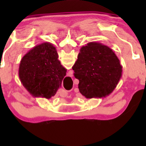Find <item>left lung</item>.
I'll list each match as a JSON object with an SVG mask.
<instances>
[{
  "instance_id": "obj_1",
  "label": "left lung",
  "mask_w": 146,
  "mask_h": 146,
  "mask_svg": "<svg viewBox=\"0 0 146 146\" xmlns=\"http://www.w3.org/2000/svg\"><path fill=\"white\" fill-rule=\"evenodd\" d=\"M72 69L79 80L80 92L87 99L106 97L114 91L122 76L116 55L99 42H89L81 47Z\"/></svg>"
}]
</instances>
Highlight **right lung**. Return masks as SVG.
<instances>
[{
	"mask_svg": "<svg viewBox=\"0 0 146 146\" xmlns=\"http://www.w3.org/2000/svg\"><path fill=\"white\" fill-rule=\"evenodd\" d=\"M66 69L60 64L57 50L49 42L36 45L20 61L19 77L23 86L32 95L50 99L54 96Z\"/></svg>",
	"mask_w": 146,
	"mask_h": 146,
	"instance_id": "1",
	"label": "right lung"
}]
</instances>
